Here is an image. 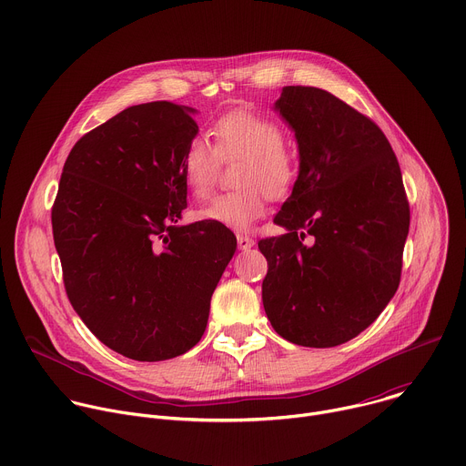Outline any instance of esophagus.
<instances>
[{
  "label": "esophagus",
  "instance_id": "1",
  "mask_svg": "<svg viewBox=\"0 0 466 466\" xmlns=\"http://www.w3.org/2000/svg\"><path fill=\"white\" fill-rule=\"evenodd\" d=\"M238 247L239 250H248L250 247H254V239L248 236H238Z\"/></svg>",
  "mask_w": 466,
  "mask_h": 466
}]
</instances>
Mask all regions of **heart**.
Segmentation results:
<instances>
[{"instance_id": "obj_1", "label": "heart", "mask_w": 466, "mask_h": 466, "mask_svg": "<svg viewBox=\"0 0 466 466\" xmlns=\"http://www.w3.org/2000/svg\"><path fill=\"white\" fill-rule=\"evenodd\" d=\"M216 147L207 137H195L182 157L184 182L195 197H205L216 184L221 160L245 158L236 191L219 193L198 208V219L245 232L265 214V191L286 195L297 180V160L284 149L282 128L252 112H230L212 128Z\"/></svg>"}]
</instances>
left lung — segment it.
Wrapping results in <instances>:
<instances>
[{
  "label": "left lung",
  "mask_w": 466,
  "mask_h": 466,
  "mask_svg": "<svg viewBox=\"0 0 466 466\" xmlns=\"http://www.w3.org/2000/svg\"><path fill=\"white\" fill-rule=\"evenodd\" d=\"M275 110L295 132L299 177L261 239V300L277 334L311 349L343 345L394 297L410 232L402 173L380 127L315 86H284Z\"/></svg>",
  "instance_id": "1"
}]
</instances>
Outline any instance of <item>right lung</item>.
<instances>
[{
  "mask_svg": "<svg viewBox=\"0 0 466 466\" xmlns=\"http://www.w3.org/2000/svg\"><path fill=\"white\" fill-rule=\"evenodd\" d=\"M195 114L153 101L90 130L66 158L51 210L74 309L103 345L137 361L171 360L201 341L236 252L225 227L180 225Z\"/></svg>",
  "mask_w": 466,
  "mask_h": 466,
  "instance_id": "add662e5",
  "label": "right lung"
}]
</instances>
